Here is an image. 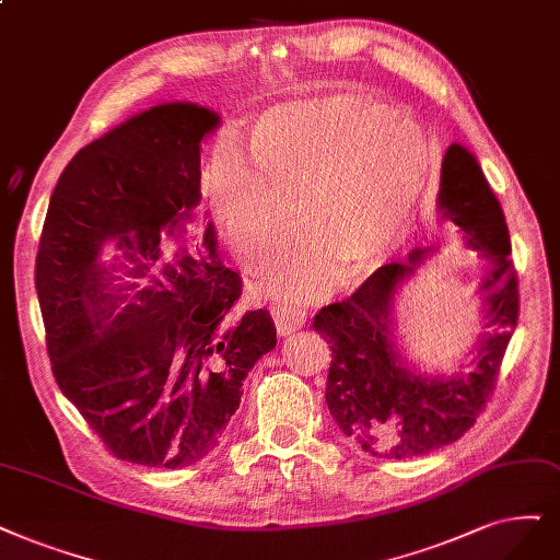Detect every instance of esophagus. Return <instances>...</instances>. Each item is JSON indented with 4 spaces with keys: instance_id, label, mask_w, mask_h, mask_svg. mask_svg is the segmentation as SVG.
<instances>
[{
    "instance_id": "1",
    "label": "esophagus",
    "mask_w": 560,
    "mask_h": 560,
    "mask_svg": "<svg viewBox=\"0 0 560 560\" xmlns=\"http://www.w3.org/2000/svg\"><path fill=\"white\" fill-rule=\"evenodd\" d=\"M272 318L281 337H291L304 325L306 314L295 306H272Z\"/></svg>"
}]
</instances>
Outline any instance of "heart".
<instances>
[{
	"label": "heart",
	"mask_w": 560,
	"mask_h": 560,
	"mask_svg": "<svg viewBox=\"0 0 560 560\" xmlns=\"http://www.w3.org/2000/svg\"><path fill=\"white\" fill-rule=\"evenodd\" d=\"M246 168L221 154L207 175L214 219L248 269L272 262L265 291L283 302L335 293L341 265L364 275L408 237L436 168L427 133L385 103L355 94L288 101L248 131Z\"/></svg>",
	"instance_id": "obj_1"
}]
</instances>
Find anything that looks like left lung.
I'll use <instances>...</instances> for the list:
<instances>
[{"mask_svg": "<svg viewBox=\"0 0 560 560\" xmlns=\"http://www.w3.org/2000/svg\"><path fill=\"white\" fill-rule=\"evenodd\" d=\"M439 221L459 228L466 244L489 262L480 281V332L470 343V369L424 374L399 343L397 295L418 275L433 246L404 262L378 267L343 302L320 308L316 332L332 348L325 401L343 436L385 459H410L459 441L493 392L520 316V291L510 262L503 207L478 159L452 142L441 165Z\"/></svg>", "mask_w": 560, "mask_h": 560, "instance_id": "8db88e82", "label": "left lung"}]
</instances>
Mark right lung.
<instances>
[{
	"mask_svg": "<svg viewBox=\"0 0 560 560\" xmlns=\"http://www.w3.org/2000/svg\"><path fill=\"white\" fill-rule=\"evenodd\" d=\"M219 124L196 103H159L82 148L50 196L36 295L52 374L131 464L207 457L242 381L277 346L267 308L233 314L242 279L219 258L214 223L186 233L202 200L200 144ZM108 241L113 264L100 260Z\"/></svg>",
	"mask_w": 560,
	"mask_h": 560,
	"instance_id": "1",
	"label": "right lung"
}]
</instances>
